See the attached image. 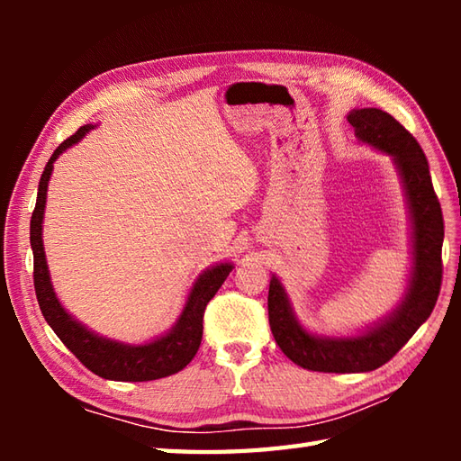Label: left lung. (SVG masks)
Segmentation results:
<instances>
[{
	"label": "left lung",
	"instance_id": "8db88e82",
	"mask_svg": "<svg viewBox=\"0 0 461 461\" xmlns=\"http://www.w3.org/2000/svg\"><path fill=\"white\" fill-rule=\"evenodd\" d=\"M358 142L393 156L412 221V269L402 301L388 317L352 337H319L301 327L281 281L269 283V327L295 365L317 372H368L384 365L432 315L442 285L444 215L416 139L380 109L348 113Z\"/></svg>",
	"mask_w": 461,
	"mask_h": 461
}]
</instances>
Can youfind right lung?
Segmentation results:
<instances>
[{
    "label": "right lung",
    "mask_w": 461,
    "mask_h": 461,
    "mask_svg": "<svg viewBox=\"0 0 461 461\" xmlns=\"http://www.w3.org/2000/svg\"><path fill=\"white\" fill-rule=\"evenodd\" d=\"M91 129L93 124H85L73 136H68L65 142L59 144L51 158L45 164L41 180H39L32 228H29V240H32L33 249V285L39 309H41L49 327L63 340V345L95 375L106 380L122 382L158 380L180 372L195 357L202 342L205 305L218 293L221 283L228 279L233 266L231 263H218V266L205 269L192 285L190 295L185 299V305L178 321L174 322V327L166 335L144 342V345H126V342L99 337L96 332L81 325L75 317L68 315L65 307L59 303L51 277H49L43 248V213L53 162L59 158V154L71 149Z\"/></svg>",
    "instance_id": "obj_1"
}]
</instances>
